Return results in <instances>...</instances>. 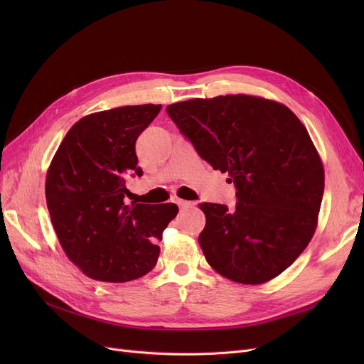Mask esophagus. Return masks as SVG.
Instances as JSON below:
<instances>
[{
	"label": "esophagus",
	"mask_w": 364,
	"mask_h": 364,
	"mask_svg": "<svg viewBox=\"0 0 364 364\" xmlns=\"http://www.w3.org/2000/svg\"><path fill=\"white\" fill-rule=\"evenodd\" d=\"M177 205L180 208H190V206H193L195 203L193 202H188V200H183V199H177Z\"/></svg>",
	"instance_id": "1"
}]
</instances>
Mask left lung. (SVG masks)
Segmentation results:
<instances>
[{
    "mask_svg": "<svg viewBox=\"0 0 364 364\" xmlns=\"http://www.w3.org/2000/svg\"><path fill=\"white\" fill-rule=\"evenodd\" d=\"M169 118L214 169L237 188L236 209L199 203V245L223 277L261 284L302 254L318 221L324 169L307 128L284 105L227 94L166 107Z\"/></svg>",
    "mask_w": 364,
    "mask_h": 364,
    "instance_id": "8db88e82",
    "label": "left lung"
}]
</instances>
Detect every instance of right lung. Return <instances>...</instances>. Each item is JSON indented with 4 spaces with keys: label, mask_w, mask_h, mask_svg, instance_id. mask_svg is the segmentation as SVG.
Returning a JSON list of instances; mask_svg holds the SVG:
<instances>
[{
    "label": "right lung",
    "mask_w": 364,
    "mask_h": 364,
    "mask_svg": "<svg viewBox=\"0 0 364 364\" xmlns=\"http://www.w3.org/2000/svg\"><path fill=\"white\" fill-rule=\"evenodd\" d=\"M161 105L121 106L81 118L47 171L46 199L66 257L90 279L124 283L158 262L162 233L176 203L125 205V178L141 177L136 141Z\"/></svg>",
    "instance_id": "obj_1"
}]
</instances>
